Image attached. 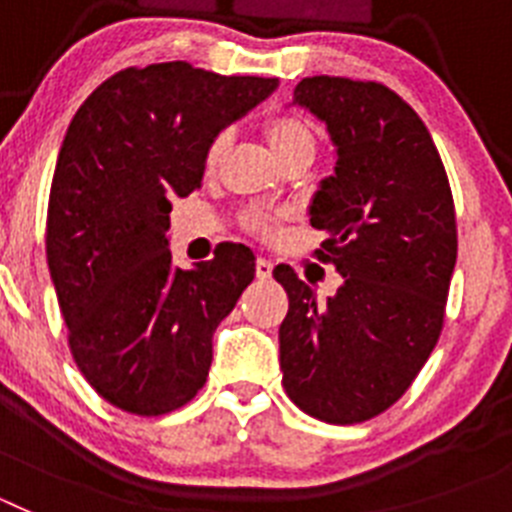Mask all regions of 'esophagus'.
Listing matches in <instances>:
<instances>
[{"label": "esophagus", "mask_w": 512, "mask_h": 512, "mask_svg": "<svg viewBox=\"0 0 512 512\" xmlns=\"http://www.w3.org/2000/svg\"><path fill=\"white\" fill-rule=\"evenodd\" d=\"M271 271H274V264L266 259L256 261V277L259 279H271Z\"/></svg>", "instance_id": "obj_1"}]
</instances>
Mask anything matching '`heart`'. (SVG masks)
Masks as SVG:
<instances>
[{"mask_svg": "<svg viewBox=\"0 0 512 512\" xmlns=\"http://www.w3.org/2000/svg\"><path fill=\"white\" fill-rule=\"evenodd\" d=\"M264 135L269 140L271 151L279 161H287V158L297 156V153L312 151L315 153V130H312L310 122L305 117L295 115V112H279V115H271L264 120ZM228 133H217L207 146L205 158H202V169L205 176H215V171L220 169V161H223V153L228 148ZM243 225H246L251 233L266 235L274 228V217L266 215V212H248L243 217Z\"/></svg>", "mask_w": 512, "mask_h": 512, "instance_id": "b5f03b06", "label": "heart"}]
</instances>
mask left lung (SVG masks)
<instances>
[{"label":"left lung","mask_w":512,"mask_h":512,"mask_svg":"<svg viewBox=\"0 0 512 512\" xmlns=\"http://www.w3.org/2000/svg\"><path fill=\"white\" fill-rule=\"evenodd\" d=\"M295 104L325 122L336 174L312 197L315 251L343 284L318 302L289 266L279 366L289 400L333 425L364 423L395 405L431 356L456 264L449 176L415 110L377 81L310 76Z\"/></svg>","instance_id":"1"}]
</instances>
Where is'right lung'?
I'll list each match as a JSON object with an SVG mask.
<instances>
[{"mask_svg": "<svg viewBox=\"0 0 512 512\" xmlns=\"http://www.w3.org/2000/svg\"><path fill=\"white\" fill-rule=\"evenodd\" d=\"M279 79L220 76L184 61L117 71L76 110L53 171L45 253L76 366L133 415L182 408L205 387L212 333L253 282L243 243L179 269L174 197L202 184L210 140Z\"/></svg>", "mask_w": 512, "mask_h": 512, "instance_id": "obj_1", "label": "right lung"}]
</instances>
